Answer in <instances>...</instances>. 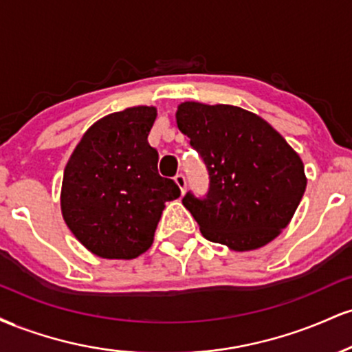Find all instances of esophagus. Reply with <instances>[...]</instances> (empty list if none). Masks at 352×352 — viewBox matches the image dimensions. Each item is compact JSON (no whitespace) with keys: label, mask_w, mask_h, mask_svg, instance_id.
<instances>
[{"label":"esophagus","mask_w":352,"mask_h":352,"mask_svg":"<svg viewBox=\"0 0 352 352\" xmlns=\"http://www.w3.org/2000/svg\"><path fill=\"white\" fill-rule=\"evenodd\" d=\"M175 184L179 185L180 192L185 193V188H187V179H185L184 173H177V175H175Z\"/></svg>","instance_id":"obj_1"}]
</instances>
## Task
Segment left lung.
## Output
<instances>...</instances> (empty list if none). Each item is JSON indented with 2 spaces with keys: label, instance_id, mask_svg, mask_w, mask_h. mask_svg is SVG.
I'll list each match as a JSON object with an SVG mask.
<instances>
[{
  "label": "left lung",
  "instance_id": "8db88e82",
  "mask_svg": "<svg viewBox=\"0 0 352 352\" xmlns=\"http://www.w3.org/2000/svg\"><path fill=\"white\" fill-rule=\"evenodd\" d=\"M177 125L208 172V192H187L201 235L235 252L260 248L289 223L306 190L296 152L266 120L236 106L184 102Z\"/></svg>",
  "mask_w": 352,
  "mask_h": 352
}]
</instances>
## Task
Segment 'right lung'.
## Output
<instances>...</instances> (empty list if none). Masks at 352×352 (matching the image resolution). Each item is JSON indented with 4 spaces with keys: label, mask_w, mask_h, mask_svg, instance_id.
I'll return each instance as SVG.
<instances>
[{
    "label": "right lung",
    "mask_w": 352,
    "mask_h": 352,
    "mask_svg": "<svg viewBox=\"0 0 352 352\" xmlns=\"http://www.w3.org/2000/svg\"><path fill=\"white\" fill-rule=\"evenodd\" d=\"M155 107L114 112L87 129L64 168L60 210L89 252L131 260L151 248L165 201L180 197L159 175V152L147 137Z\"/></svg>",
    "instance_id": "obj_1"
}]
</instances>
